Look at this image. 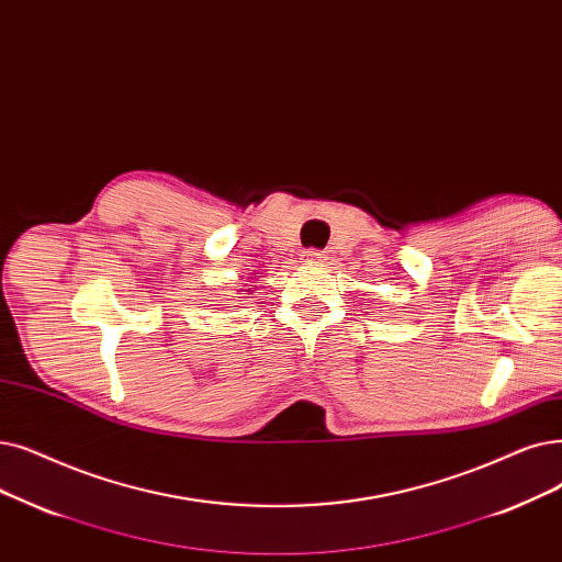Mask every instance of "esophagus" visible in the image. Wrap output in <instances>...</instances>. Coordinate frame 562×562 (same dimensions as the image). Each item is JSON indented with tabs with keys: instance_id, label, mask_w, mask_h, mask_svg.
<instances>
[{
	"instance_id": "esophagus-1",
	"label": "esophagus",
	"mask_w": 562,
	"mask_h": 562,
	"mask_svg": "<svg viewBox=\"0 0 562 562\" xmlns=\"http://www.w3.org/2000/svg\"><path fill=\"white\" fill-rule=\"evenodd\" d=\"M303 261H310V263H316V261H324V252L316 250V248H310V250H303Z\"/></svg>"
}]
</instances>
